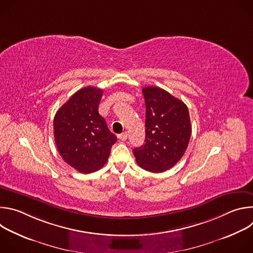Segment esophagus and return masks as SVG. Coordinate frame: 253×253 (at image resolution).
I'll return each mask as SVG.
<instances>
[{
    "label": "esophagus",
    "instance_id": "34e87169",
    "mask_svg": "<svg viewBox=\"0 0 253 253\" xmlns=\"http://www.w3.org/2000/svg\"><path fill=\"white\" fill-rule=\"evenodd\" d=\"M127 137H128V135H127V133H126V132H124V133H122V134H119V135H118V138H119L120 140H122V141H125V140L127 139Z\"/></svg>",
    "mask_w": 253,
    "mask_h": 253
}]
</instances>
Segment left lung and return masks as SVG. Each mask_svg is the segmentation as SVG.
Instances as JSON below:
<instances>
[{
    "label": "left lung",
    "instance_id": "left-lung-1",
    "mask_svg": "<svg viewBox=\"0 0 253 253\" xmlns=\"http://www.w3.org/2000/svg\"><path fill=\"white\" fill-rule=\"evenodd\" d=\"M146 105L145 143L134 148L138 165L160 173L172 168L184 155L191 136L187 106L159 87L142 89Z\"/></svg>",
    "mask_w": 253,
    "mask_h": 253
}]
</instances>
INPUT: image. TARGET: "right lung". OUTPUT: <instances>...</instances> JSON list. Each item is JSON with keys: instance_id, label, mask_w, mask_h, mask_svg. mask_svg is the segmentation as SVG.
Wrapping results in <instances>:
<instances>
[{"instance_id": "obj_1", "label": "right lung", "mask_w": 253, "mask_h": 253, "mask_svg": "<svg viewBox=\"0 0 253 253\" xmlns=\"http://www.w3.org/2000/svg\"><path fill=\"white\" fill-rule=\"evenodd\" d=\"M103 90L88 86L80 89L57 111L54 137L63 160L84 174L102 168L117 141L108 129L98 107Z\"/></svg>"}]
</instances>
